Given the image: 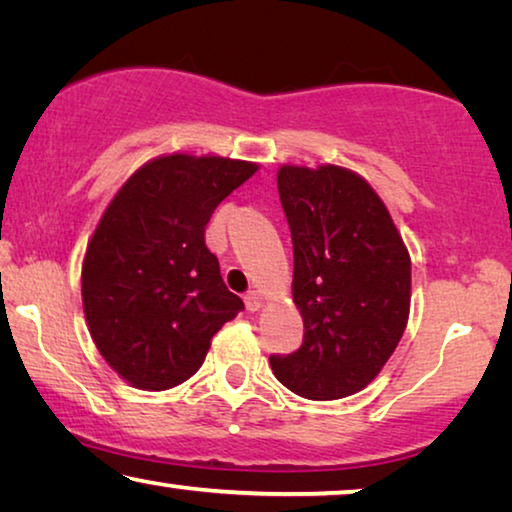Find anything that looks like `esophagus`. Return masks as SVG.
I'll list each match as a JSON object with an SVG mask.
<instances>
[{
    "mask_svg": "<svg viewBox=\"0 0 512 512\" xmlns=\"http://www.w3.org/2000/svg\"><path fill=\"white\" fill-rule=\"evenodd\" d=\"M243 301H246V308H248L250 312H257V310L262 308V305H264L262 294L255 292V289H253V292H248V294H246V299H243Z\"/></svg>",
    "mask_w": 512,
    "mask_h": 512,
    "instance_id": "obj_1",
    "label": "esophagus"
}]
</instances>
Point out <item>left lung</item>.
<instances>
[{"mask_svg": "<svg viewBox=\"0 0 512 512\" xmlns=\"http://www.w3.org/2000/svg\"><path fill=\"white\" fill-rule=\"evenodd\" d=\"M294 243L292 299L303 345L271 356L273 375L308 400L363 391L409 322L411 257L375 188L340 165H280Z\"/></svg>", "mask_w": 512, "mask_h": 512, "instance_id": "8db88e82", "label": "left lung"}]
</instances>
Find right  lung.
Here are the masks:
<instances>
[{"label":"right lung","instance_id":"right-lung-1","mask_svg":"<svg viewBox=\"0 0 512 512\" xmlns=\"http://www.w3.org/2000/svg\"><path fill=\"white\" fill-rule=\"evenodd\" d=\"M259 170L216 154H165L131 174L82 259V308L105 363L142 391L193 377L243 301L204 243L213 209Z\"/></svg>","mask_w":512,"mask_h":512}]
</instances>
